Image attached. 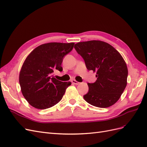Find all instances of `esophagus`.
Listing matches in <instances>:
<instances>
[{"instance_id": "obj_1", "label": "esophagus", "mask_w": 147, "mask_h": 147, "mask_svg": "<svg viewBox=\"0 0 147 147\" xmlns=\"http://www.w3.org/2000/svg\"><path fill=\"white\" fill-rule=\"evenodd\" d=\"M71 82H72V83L73 84H78L80 83L78 82L75 80H72L71 81Z\"/></svg>"}]
</instances>
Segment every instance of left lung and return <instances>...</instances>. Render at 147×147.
I'll return each instance as SVG.
<instances>
[{"mask_svg":"<svg viewBox=\"0 0 147 147\" xmlns=\"http://www.w3.org/2000/svg\"><path fill=\"white\" fill-rule=\"evenodd\" d=\"M74 48L87 69L96 72L97 80L88 83L89 90L84 99L99 108L116 103L127 85L128 70L121 55L110 44L99 40L78 42Z\"/></svg>","mask_w":147,"mask_h":147,"instance_id":"1","label":"left lung"}]
</instances>
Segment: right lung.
<instances>
[{
  "label": "right lung",
  "instance_id": "add662e5",
  "mask_svg": "<svg viewBox=\"0 0 147 147\" xmlns=\"http://www.w3.org/2000/svg\"><path fill=\"white\" fill-rule=\"evenodd\" d=\"M74 43L51 42L35 48L22 66L19 82L22 94L29 104L38 109L54 106L62 99L71 82L54 78L56 70L63 71L64 57L72 50Z\"/></svg>",
  "mask_w": 147,
  "mask_h": 147
}]
</instances>
